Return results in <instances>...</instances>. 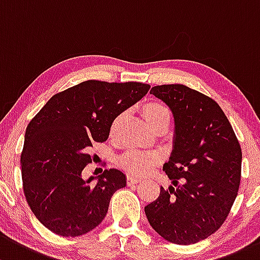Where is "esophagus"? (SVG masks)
<instances>
[{"label": "esophagus", "instance_id": "esophagus-1", "mask_svg": "<svg viewBox=\"0 0 260 260\" xmlns=\"http://www.w3.org/2000/svg\"><path fill=\"white\" fill-rule=\"evenodd\" d=\"M139 180H141V179L136 178V177H133V176H127V184H128V185H135V184H137Z\"/></svg>", "mask_w": 260, "mask_h": 260}]
</instances>
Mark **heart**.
<instances>
[{"label": "heart", "mask_w": 260, "mask_h": 260, "mask_svg": "<svg viewBox=\"0 0 260 260\" xmlns=\"http://www.w3.org/2000/svg\"><path fill=\"white\" fill-rule=\"evenodd\" d=\"M142 113H143L146 121L154 129L158 125L169 123L171 121V111L167 107L165 103L159 101H148L142 106ZM121 119V116L117 117L116 121L112 124V132H114L116 125ZM159 162V155L151 152H142L137 149H131L124 154L121 155L118 163L122 169L129 172L135 176H144L148 173L149 169Z\"/></svg>", "instance_id": "heart-1"}]
</instances>
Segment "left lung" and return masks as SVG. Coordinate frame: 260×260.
Here are the masks:
<instances>
[{"label":"left lung","mask_w":260,"mask_h":260,"mask_svg":"<svg viewBox=\"0 0 260 260\" xmlns=\"http://www.w3.org/2000/svg\"><path fill=\"white\" fill-rule=\"evenodd\" d=\"M174 117L173 151L163 166L172 184L144 207L160 237L194 244L220 228L238 194L242 149L222 108L184 84L152 87Z\"/></svg>","instance_id":"left-lung-1"}]
</instances>
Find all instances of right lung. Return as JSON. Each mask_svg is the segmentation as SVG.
<instances>
[{"label": "right lung", "instance_id": "1", "mask_svg": "<svg viewBox=\"0 0 260 260\" xmlns=\"http://www.w3.org/2000/svg\"><path fill=\"white\" fill-rule=\"evenodd\" d=\"M141 82L84 81L56 93L26 128L21 154L27 203L46 228L78 237L101 224L125 174L106 169L83 179L93 143L107 141L114 119L147 94Z\"/></svg>", "mask_w": 260, "mask_h": 260}]
</instances>
